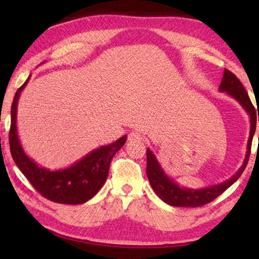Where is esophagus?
I'll list each match as a JSON object with an SVG mask.
<instances>
[{
  "label": "esophagus",
  "mask_w": 259,
  "mask_h": 259,
  "mask_svg": "<svg viewBox=\"0 0 259 259\" xmlns=\"http://www.w3.org/2000/svg\"><path fill=\"white\" fill-rule=\"evenodd\" d=\"M143 135L138 133V131H131L128 135L129 142H139V140H143Z\"/></svg>",
  "instance_id": "1"
}]
</instances>
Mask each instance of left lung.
<instances>
[{
	"instance_id": "8db88e82",
	"label": "left lung",
	"mask_w": 259,
	"mask_h": 259,
	"mask_svg": "<svg viewBox=\"0 0 259 259\" xmlns=\"http://www.w3.org/2000/svg\"><path fill=\"white\" fill-rule=\"evenodd\" d=\"M218 90L221 93H226L230 97L235 99L241 105V107L244 109L245 113L249 115V120H250V133H249L247 152H245L243 163L240 166L238 171L227 179V181L217 184V185L196 188V190H194V188L181 186L172 178H170L165 174L164 169L162 168V165L160 164L159 160L156 159L154 153L150 148H147L146 175L148 181H150L151 186L153 191L155 192V194L163 202L168 203L169 205H172V207H201V205L211 202L212 200L216 199L217 196L221 195L223 192H225L227 188L238 181L241 175H242L243 170L245 169V166H247L249 155H250L252 137L256 131V122L257 120L259 122V114L257 115L255 107L251 104L250 98H249L242 83L229 69H225L224 71V75H223Z\"/></svg>"
}]
</instances>
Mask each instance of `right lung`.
<instances>
[{
	"label": "right lung",
	"mask_w": 259,
	"mask_h": 259,
	"mask_svg": "<svg viewBox=\"0 0 259 259\" xmlns=\"http://www.w3.org/2000/svg\"><path fill=\"white\" fill-rule=\"evenodd\" d=\"M21 85L15 95L11 106V126L9 133L12 159L33 187L48 200L64 204H82L97 194L108 176L113 156L126 142V135L112 144L100 146L88 153L75 163L64 169L50 170L40 166L26 154L17 130V108L21 91L29 81Z\"/></svg>",
	"instance_id": "add662e5"
}]
</instances>
